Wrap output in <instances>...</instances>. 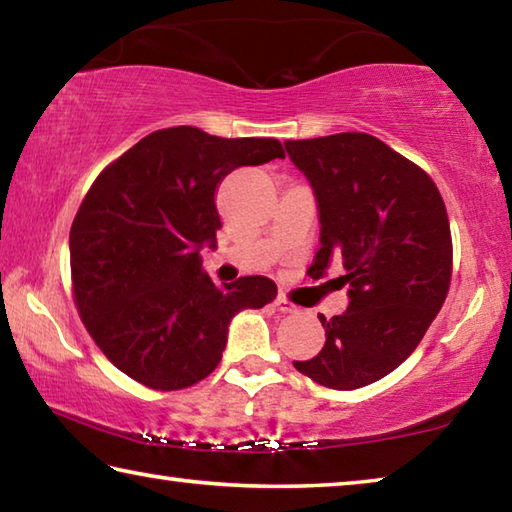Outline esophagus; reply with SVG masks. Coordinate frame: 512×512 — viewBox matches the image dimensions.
<instances>
[{
    "instance_id": "obj_1",
    "label": "esophagus",
    "mask_w": 512,
    "mask_h": 512,
    "mask_svg": "<svg viewBox=\"0 0 512 512\" xmlns=\"http://www.w3.org/2000/svg\"><path fill=\"white\" fill-rule=\"evenodd\" d=\"M275 307H277V311H282V314H291V311H296V305H293V302H289L284 296L275 298Z\"/></svg>"
}]
</instances>
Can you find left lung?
I'll return each mask as SVG.
<instances>
[{"label": "left lung", "mask_w": 512, "mask_h": 512, "mask_svg": "<svg viewBox=\"0 0 512 512\" xmlns=\"http://www.w3.org/2000/svg\"><path fill=\"white\" fill-rule=\"evenodd\" d=\"M318 203L311 271L341 262L350 305L318 316L325 345L296 370L336 391L386 377L418 348L452 280V235L438 187L418 164L368 133L284 142Z\"/></svg>", "instance_id": "8db88e82"}]
</instances>
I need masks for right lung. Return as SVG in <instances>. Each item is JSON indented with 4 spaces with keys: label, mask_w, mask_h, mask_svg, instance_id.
I'll return each instance as SVG.
<instances>
[{
    "label": "right lung",
    "mask_w": 512,
    "mask_h": 512,
    "mask_svg": "<svg viewBox=\"0 0 512 512\" xmlns=\"http://www.w3.org/2000/svg\"><path fill=\"white\" fill-rule=\"evenodd\" d=\"M284 158L271 137L176 126L108 164L69 230L74 302L94 343L155 391H178L219 366L230 320L277 296L264 275L214 284L203 246L221 228L214 194L237 167Z\"/></svg>",
    "instance_id": "right-lung-1"
}]
</instances>
